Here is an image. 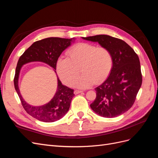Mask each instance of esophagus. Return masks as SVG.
Wrapping results in <instances>:
<instances>
[{"label":"esophagus","instance_id":"esophagus-1","mask_svg":"<svg viewBox=\"0 0 158 158\" xmlns=\"http://www.w3.org/2000/svg\"><path fill=\"white\" fill-rule=\"evenodd\" d=\"M82 92H83V91H81V90H75L74 92V94L75 95H76V94H78L82 93Z\"/></svg>","mask_w":158,"mask_h":158}]
</instances>
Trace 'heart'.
I'll use <instances>...</instances> for the list:
<instances>
[{
	"label": "heart",
	"mask_w": 158,
	"mask_h": 158,
	"mask_svg": "<svg viewBox=\"0 0 158 158\" xmlns=\"http://www.w3.org/2000/svg\"><path fill=\"white\" fill-rule=\"evenodd\" d=\"M66 54L67 57L57 60L56 68L62 82L68 86L74 84L80 69L83 74L76 82L79 88L103 82L111 70L113 57L106 47L81 43L72 47Z\"/></svg>",
	"instance_id": "obj_1"
}]
</instances>
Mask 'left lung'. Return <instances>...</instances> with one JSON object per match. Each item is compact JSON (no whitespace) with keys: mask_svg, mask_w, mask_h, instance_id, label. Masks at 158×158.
<instances>
[{"mask_svg":"<svg viewBox=\"0 0 158 158\" xmlns=\"http://www.w3.org/2000/svg\"><path fill=\"white\" fill-rule=\"evenodd\" d=\"M82 38L106 47L113 57L111 70L104 82L95 88L96 98L90 107L103 117L121 115L132 106L141 87L139 58L132 47L117 38L107 35Z\"/></svg>","mask_w":158,"mask_h":158,"instance_id":"left-lung-1","label":"left lung"}]
</instances>
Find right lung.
Returning a JSON list of instances; mask_svg holds the SVG:
<instances>
[{"label":"right lung","instance_id":"obj_1","mask_svg":"<svg viewBox=\"0 0 158 158\" xmlns=\"http://www.w3.org/2000/svg\"><path fill=\"white\" fill-rule=\"evenodd\" d=\"M74 41V37L71 39L45 38L33 43L18 60L14 80V88L26 111L37 120L52 123L63 118L69 111L72 99L74 95V90L62 84L56 75L57 88L53 98L48 103L42 106H31L22 98L19 88V76L22 66L32 62H41L50 66L56 73V64L59 57Z\"/></svg>","mask_w":158,"mask_h":158}]
</instances>
